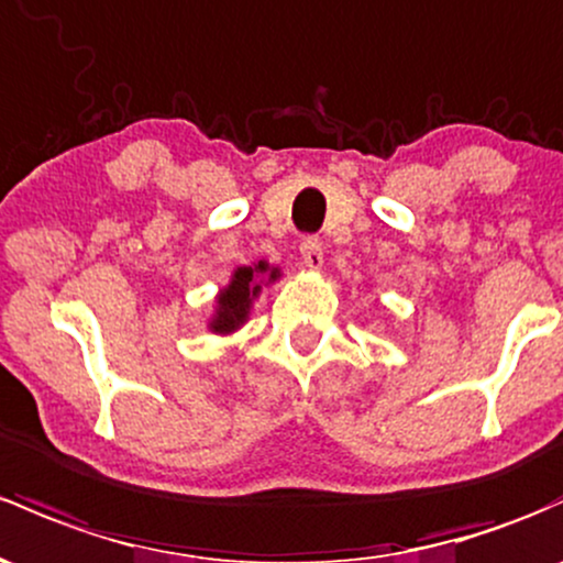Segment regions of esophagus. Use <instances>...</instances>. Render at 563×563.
I'll return each instance as SVG.
<instances>
[{"mask_svg":"<svg viewBox=\"0 0 563 563\" xmlns=\"http://www.w3.org/2000/svg\"><path fill=\"white\" fill-rule=\"evenodd\" d=\"M299 253H301V264H305L307 269H321L323 266V245L318 236H307V240L301 242Z\"/></svg>","mask_w":563,"mask_h":563,"instance_id":"obj_1","label":"esophagus"}]
</instances>
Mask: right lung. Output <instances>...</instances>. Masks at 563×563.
<instances>
[{
    "label": "right lung",
    "mask_w": 563,
    "mask_h": 563,
    "mask_svg": "<svg viewBox=\"0 0 563 563\" xmlns=\"http://www.w3.org/2000/svg\"><path fill=\"white\" fill-rule=\"evenodd\" d=\"M277 280H280V266H272L269 262L236 266L227 286L216 294V305H212V316L207 318V329L221 336L240 331L251 318L253 301L262 297L266 286Z\"/></svg>",
    "instance_id": "add662e5"
}]
</instances>
